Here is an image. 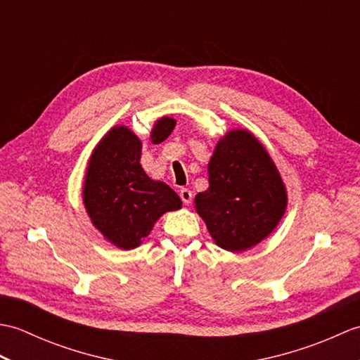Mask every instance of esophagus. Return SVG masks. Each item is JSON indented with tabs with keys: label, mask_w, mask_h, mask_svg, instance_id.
I'll use <instances>...</instances> for the list:
<instances>
[{
	"label": "esophagus",
	"mask_w": 360,
	"mask_h": 360,
	"mask_svg": "<svg viewBox=\"0 0 360 360\" xmlns=\"http://www.w3.org/2000/svg\"><path fill=\"white\" fill-rule=\"evenodd\" d=\"M179 196H181V200H182V202H184L186 205H188V204H192V198H193V193L190 192L188 188H182L181 190V193H179Z\"/></svg>",
	"instance_id": "obj_1"
}]
</instances>
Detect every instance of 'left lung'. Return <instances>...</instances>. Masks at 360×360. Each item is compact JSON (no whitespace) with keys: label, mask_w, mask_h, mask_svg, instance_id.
I'll list each match as a JSON object with an SVG mask.
<instances>
[{"label":"left lung","mask_w":360,"mask_h":360,"mask_svg":"<svg viewBox=\"0 0 360 360\" xmlns=\"http://www.w3.org/2000/svg\"><path fill=\"white\" fill-rule=\"evenodd\" d=\"M209 188L195 196V209L219 248L243 252L278 226L288 207L286 186L264 145L246 128L218 141L210 162Z\"/></svg>","instance_id":"8db88e82"}]
</instances>
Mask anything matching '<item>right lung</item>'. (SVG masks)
I'll use <instances>...</instances> for the list:
<instances>
[{"instance_id": "1", "label": "right lung", "mask_w": 360, "mask_h": 360, "mask_svg": "<svg viewBox=\"0 0 360 360\" xmlns=\"http://www.w3.org/2000/svg\"><path fill=\"white\" fill-rule=\"evenodd\" d=\"M174 125L170 116L158 119L150 141H165ZM141 155L139 137L127 125L112 127L91 153L83 181V205L91 223L106 241L124 250L141 246L164 213L182 207L172 187L145 173Z\"/></svg>"}]
</instances>
